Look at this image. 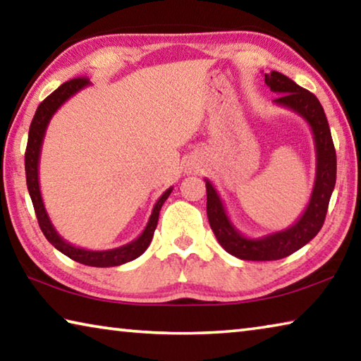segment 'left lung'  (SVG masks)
I'll use <instances>...</instances> for the list:
<instances>
[{"label":"left lung","mask_w":361,"mask_h":361,"mask_svg":"<svg viewBox=\"0 0 361 361\" xmlns=\"http://www.w3.org/2000/svg\"><path fill=\"white\" fill-rule=\"evenodd\" d=\"M264 81L272 92L279 94L274 103L301 116L312 129L317 157L315 181L309 204L295 224L283 231L252 239L243 235L232 224L215 186L205 178L207 216L213 234L226 252L245 261L282 259L312 240L325 221L329 199L336 185V151L331 130L319 99L279 71L264 73Z\"/></svg>","instance_id":"8db88e82"}]
</instances>
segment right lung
I'll return each mask as SVG.
<instances>
[{
  "label": "right lung",
  "mask_w": 361,
  "mask_h": 361,
  "mask_svg": "<svg viewBox=\"0 0 361 361\" xmlns=\"http://www.w3.org/2000/svg\"><path fill=\"white\" fill-rule=\"evenodd\" d=\"M89 84L90 82L87 78H75L71 79V81L63 82L57 90H54L47 99H44L39 103V106L33 116L32 124H30V132H28V143H27V151H25L27 188H28L30 197H32L36 218H38L42 234L46 235V239L51 242L59 252H62L63 255L68 256V258L75 259L76 262H81V264H85V266L113 267V266L126 264V262L138 258V256L143 255L145 250L149 247L152 235H154L156 226H157L159 212H161L164 202H166L173 188H169L167 191L159 197L154 207H152L148 224H146V228L142 234H140L135 240L126 243V245L113 248V250L94 252V250H85L81 247L71 245L70 242H66L63 237L59 234L44 209V202H42L41 191H39V175H38L39 169L38 167H39L41 148H42V142H44L47 126L49 122H51L52 116L57 113V109L62 106L66 100L71 99V97L78 94L79 90L87 87Z\"/></svg>",
  "instance_id": "obj_1"
}]
</instances>
